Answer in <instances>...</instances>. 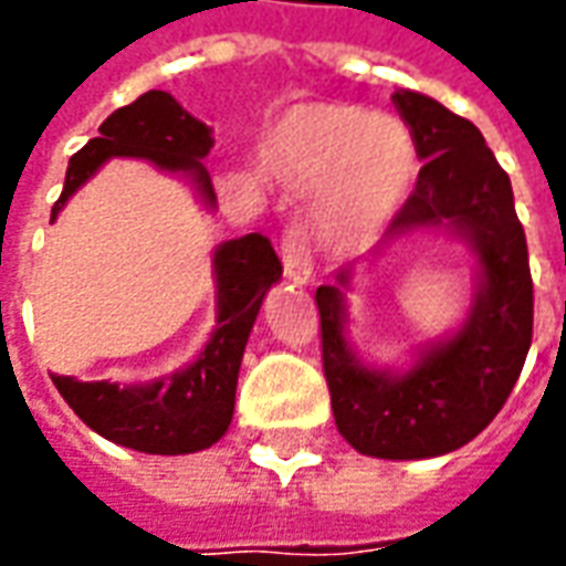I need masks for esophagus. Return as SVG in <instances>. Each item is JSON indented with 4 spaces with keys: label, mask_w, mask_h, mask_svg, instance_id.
Instances as JSON below:
<instances>
[{
    "label": "esophagus",
    "mask_w": 566,
    "mask_h": 566,
    "mask_svg": "<svg viewBox=\"0 0 566 566\" xmlns=\"http://www.w3.org/2000/svg\"><path fill=\"white\" fill-rule=\"evenodd\" d=\"M279 251H282L284 275L291 282L303 284L312 279V248H308V233L300 223H287L284 227Z\"/></svg>",
    "instance_id": "obj_1"
}]
</instances>
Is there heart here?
<instances>
[{
	"mask_svg": "<svg viewBox=\"0 0 566 566\" xmlns=\"http://www.w3.org/2000/svg\"><path fill=\"white\" fill-rule=\"evenodd\" d=\"M260 163L287 185H315L321 230L336 242H360L406 202L418 148L397 117L348 103H303L263 133Z\"/></svg>",
	"mask_w": 566,
	"mask_h": 566,
	"instance_id": "obj_1",
	"label": "heart"
}]
</instances>
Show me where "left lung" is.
I'll return each instance as SVG.
<instances>
[{
    "label": "left lung",
    "instance_id": "left-lung-1",
    "mask_svg": "<svg viewBox=\"0 0 566 566\" xmlns=\"http://www.w3.org/2000/svg\"><path fill=\"white\" fill-rule=\"evenodd\" d=\"M394 105L424 160L416 190L394 214L391 235L451 227L473 245L482 287L470 318L446 343L430 345L403 376L360 367L345 343L336 284L315 291L321 360L336 427L360 454L388 461L437 458L479 437L522 376L534 336V282L510 175L482 133L446 105L412 91ZM345 282V275H339Z\"/></svg>",
    "mask_w": 566,
    "mask_h": 566
}]
</instances>
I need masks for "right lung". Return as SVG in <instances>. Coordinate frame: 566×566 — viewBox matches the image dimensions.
Returning a JSON list of instances; mask_svg holds the SVG:
<instances>
[{"label": "right lung", "mask_w": 566, "mask_h": 566, "mask_svg": "<svg viewBox=\"0 0 566 566\" xmlns=\"http://www.w3.org/2000/svg\"><path fill=\"white\" fill-rule=\"evenodd\" d=\"M211 150V129L175 103L169 93L148 91L136 103L117 108L99 127V136L69 160L66 185L51 209L54 221L66 199L108 157H145L169 172H187L206 202H214L211 178L202 157ZM282 260L266 235L248 233L214 251L218 279V331L211 333L197 364L145 388H120L112 381H78L54 376L75 416L127 449L148 454H190L209 449L233 421L235 379L254 327L263 294L279 282Z\"/></svg>", "instance_id": "obj_1"}]
</instances>
